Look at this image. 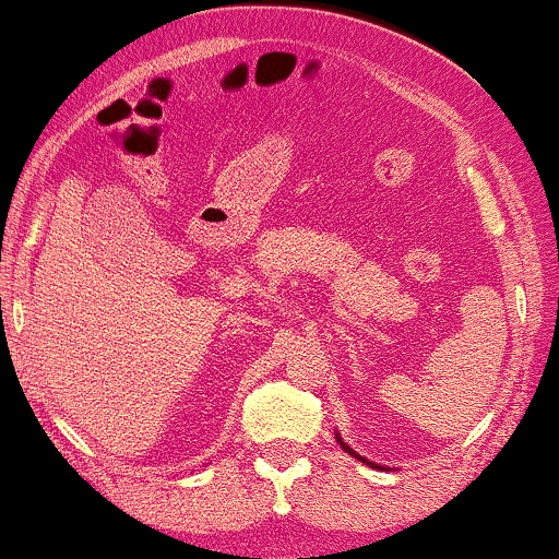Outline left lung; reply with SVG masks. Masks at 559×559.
Returning <instances> with one entry per match:
<instances>
[{
  "mask_svg": "<svg viewBox=\"0 0 559 559\" xmlns=\"http://www.w3.org/2000/svg\"><path fill=\"white\" fill-rule=\"evenodd\" d=\"M341 447H343V449H345V451H350V449H348V447H345V443H341ZM350 454H353V451H350ZM356 456H358V454H356ZM358 459H361V456H358ZM364 462H366V459H364ZM366 464H371V462H366Z\"/></svg>",
  "mask_w": 559,
  "mask_h": 559,
  "instance_id": "1",
  "label": "left lung"
}]
</instances>
